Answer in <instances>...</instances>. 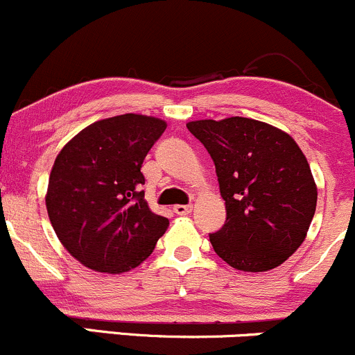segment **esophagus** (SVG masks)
<instances>
[{
	"label": "esophagus",
	"mask_w": 355,
	"mask_h": 355,
	"mask_svg": "<svg viewBox=\"0 0 355 355\" xmlns=\"http://www.w3.org/2000/svg\"><path fill=\"white\" fill-rule=\"evenodd\" d=\"M173 211L177 212L178 216H185L189 214V212H192V206H182V204H178V206L173 207Z\"/></svg>",
	"instance_id": "esophagus-1"
}]
</instances>
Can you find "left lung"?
Returning a JSON list of instances; mask_svg holds the SVG:
<instances>
[{
    "label": "left lung",
    "instance_id": "1",
    "mask_svg": "<svg viewBox=\"0 0 355 355\" xmlns=\"http://www.w3.org/2000/svg\"><path fill=\"white\" fill-rule=\"evenodd\" d=\"M187 129L211 155L226 204V223L209 234L214 252L243 272L284 263L304 241L318 199L296 141L246 117L192 121Z\"/></svg>",
    "mask_w": 355,
    "mask_h": 355
}]
</instances>
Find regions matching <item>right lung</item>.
Wrapping results in <instances>:
<instances>
[{"label": "right lung", "instance_id": "1", "mask_svg": "<svg viewBox=\"0 0 355 355\" xmlns=\"http://www.w3.org/2000/svg\"><path fill=\"white\" fill-rule=\"evenodd\" d=\"M166 129L162 119L124 114L78 132L61 149L46 206L62 246L85 267L122 274L155 250L168 221L144 200V158Z\"/></svg>", "mask_w": 355, "mask_h": 355}]
</instances>
